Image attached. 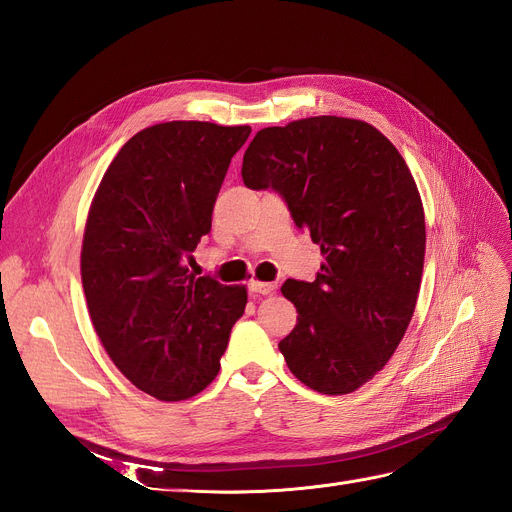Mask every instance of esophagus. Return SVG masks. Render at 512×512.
<instances>
[{
    "instance_id": "obj_1",
    "label": "esophagus",
    "mask_w": 512,
    "mask_h": 512,
    "mask_svg": "<svg viewBox=\"0 0 512 512\" xmlns=\"http://www.w3.org/2000/svg\"><path fill=\"white\" fill-rule=\"evenodd\" d=\"M250 290L254 294H271L277 290V284L275 282H258V280H252L250 282Z\"/></svg>"
}]
</instances>
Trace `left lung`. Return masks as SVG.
I'll return each instance as SVG.
<instances>
[{"mask_svg": "<svg viewBox=\"0 0 512 512\" xmlns=\"http://www.w3.org/2000/svg\"><path fill=\"white\" fill-rule=\"evenodd\" d=\"M241 177L280 192L320 245L314 282L286 280L297 324L288 369L324 395L361 389L389 363L412 320L425 262V211L406 160L361 119L307 117L260 130Z\"/></svg>", "mask_w": 512, "mask_h": 512, "instance_id": "1", "label": "left lung"}]
</instances>
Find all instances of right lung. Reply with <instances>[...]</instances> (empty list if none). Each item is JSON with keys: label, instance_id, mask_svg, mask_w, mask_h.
Here are the masks:
<instances>
[{"label": "right lung", "instance_id": "obj_1", "mask_svg": "<svg viewBox=\"0 0 512 512\" xmlns=\"http://www.w3.org/2000/svg\"><path fill=\"white\" fill-rule=\"evenodd\" d=\"M250 126L166 121L119 149L91 200L81 280L104 350L160 401L200 393L220 371L245 286L190 273L192 252Z\"/></svg>", "mask_w": 512, "mask_h": 512}]
</instances>
